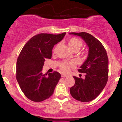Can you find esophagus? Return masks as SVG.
<instances>
[{"instance_id":"1","label":"esophagus","mask_w":122,"mask_h":122,"mask_svg":"<svg viewBox=\"0 0 122 122\" xmlns=\"http://www.w3.org/2000/svg\"><path fill=\"white\" fill-rule=\"evenodd\" d=\"M67 76H68L66 75H65V74H62V75H61V77H66Z\"/></svg>"}]
</instances>
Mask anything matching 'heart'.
Masks as SVG:
<instances>
[{
  "instance_id": "1",
  "label": "heart",
  "mask_w": 122,
  "mask_h": 122,
  "mask_svg": "<svg viewBox=\"0 0 122 122\" xmlns=\"http://www.w3.org/2000/svg\"><path fill=\"white\" fill-rule=\"evenodd\" d=\"M68 45L69 48L72 51H74V50H78L79 51L81 48L82 43L81 41L79 39L76 38H72L68 41ZM74 65H75V64L73 62H71L69 64H68L66 62H63L61 64L60 67H61V69L62 72L67 73L69 72L70 67L73 66Z\"/></svg>"
}]
</instances>
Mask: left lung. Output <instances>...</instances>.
<instances>
[{"label": "left lung", "instance_id": "8db88e82", "mask_svg": "<svg viewBox=\"0 0 122 122\" xmlns=\"http://www.w3.org/2000/svg\"><path fill=\"white\" fill-rule=\"evenodd\" d=\"M84 41L88 47L87 58L80 67L79 72L85 73V78L73 77L75 84L70 88L73 98L82 102L93 100L106 86L108 75V58L102 43L91 34L85 32L70 33Z\"/></svg>", "mask_w": 122, "mask_h": 122}]
</instances>
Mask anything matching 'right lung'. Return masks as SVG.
I'll use <instances>...</instances> for the list:
<instances>
[{"label": "right lung", "instance_id": "right-lung-1", "mask_svg": "<svg viewBox=\"0 0 122 122\" xmlns=\"http://www.w3.org/2000/svg\"><path fill=\"white\" fill-rule=\"evenodd\" d=\"M65 34H37L21 50L16 62V80L22 91L31 101H43L53 95L61 75L57 72L43 75L42 70L45 58H51L53 47Z\"/></svg>", "mask_w": 122, "mask_h": 122}]
</instances>
